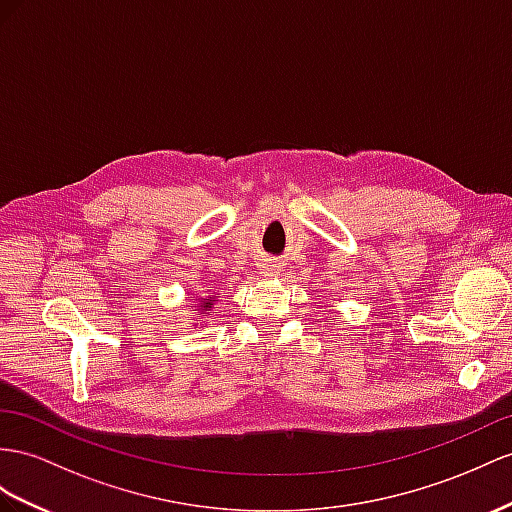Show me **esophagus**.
I'll return each mask as SVG.
<instances>
[{"label":"esophagus","instance_id":"34e87169","mask_svg":"<svg viewBox=\"0 0 512 512\" xmlns=\"http://www.w3.org/2000/svg\"><path fill=\"white\" fill-rule=\"evenodd\" d=\"M277 264H272V261H266V264L264 266H261V270H264L266 274H274V272H277Z\"/></svg>","mask_w":512,"mask_h":512}]
</instances>
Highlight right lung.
I'll list each match as a JSON object with an SVG mask.
<instances>
[{
	"instance_id": "1",
	"label": "right lung",
	"mask_w": 512,
	"mask_h": 512,
	"mask_svg": "<svg viewBox=\"0 0 512 512\" xmlns=\"http://www.w3.org/2000/svg\"><path fill=\"white\" fill-rule=\"evenodd\" d=\"M218 298H220V296H218L216 290H209L205 296H196V303H194V307L190 309V311L194 313V322H192L194 326L199 324V320H201L203 316H212V309H214Z\"/></svg>"
}]
</instances>
